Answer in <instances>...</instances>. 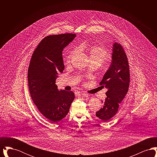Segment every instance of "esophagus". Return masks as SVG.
<instances>
[{
    "instance_id": "34e87169",
    "label": "esophagus",
    "mask_w": 157,
    "mask_h": 157,
    "mask_svg": "<svg viewBox=\"0 0 157 157\" xmlns=\"http://www.w3.org/2000/svg\"><path fill=\"white\" fill-rule=\"evenodd\" d=\"M78 95L79 97H88L89 95L85 92H81V93L80 92V93H78Z\"/></svg>"
}]
</instances>
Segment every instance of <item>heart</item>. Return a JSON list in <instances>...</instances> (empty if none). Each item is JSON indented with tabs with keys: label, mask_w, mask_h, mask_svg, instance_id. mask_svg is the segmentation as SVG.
<instances>
[{
	"label": "heart",
	"mask_w": 157,
	"mask_h": 157,
	"mask_svg": "<svg viewBox=\"0 0 157 157\" xmlns=\"http://www.w3.org/2000/svg\"><path fill=\"white\" fill-rule=\"evenodd\" d=\"M78 52L86 53L88 55L91 63H96L100 65L105 60L111 57L110 51L102 45H94L90 46L85 44H81L68 53L67 58V63H69L71 59Z\"/></svg>",
	"instance_id": "heart-1"
}]
</instances>
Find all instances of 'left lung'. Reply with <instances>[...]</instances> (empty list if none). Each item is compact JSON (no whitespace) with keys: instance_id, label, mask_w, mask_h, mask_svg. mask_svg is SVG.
I'll use <instances>...</instances> for the list:
<instances>
[{"instance_id":"left-lung-1","label":"left lung","mask_w":157,"mask_h":157,"mask_svg":"<svg viewBox=\"0 0 157 157\" xmlns=\"http://www.w3.org/2000/svg\"><path fill=\"white\" fill-rule=\"evenodd\" d=\"M112 49V62L99 83L108 89L107 97L102 101L103 106L96 112V116L104 122L108 121L116 115L119 105L127 95L130 82L126 53L117 42L113 44Z\"/></svg>"}]
</instances>
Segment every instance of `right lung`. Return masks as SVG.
<instances>
[{"label":"right lung","instance_id":"obj_1","mask_svg":"<svg viewBox=\"0 0 157 157\" xmlns=\"http://www.w3.org/2000/svg\"><path fill=\"white\" fill-rule=\"evenodd\" d=\"M76 34L48 36L37 45L32 56L28 72L30 97L40 113L55 123L65 118L75 98L72 91L58 90L55 81L65 69L63 48Z\"/></svg>","mask_w":157,"mask_h":157}]
</instances>
